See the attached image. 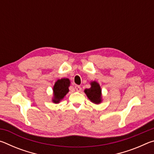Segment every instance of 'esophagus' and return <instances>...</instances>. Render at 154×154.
<instances>
[{
	"label": "esophagus",
	"instance_id": "esophagus-1",
	"mask_svg": "<svg viewBox=\"0 0 154 154\" xmlns=\"http://www.w3.org/2000/svg\"><path fill=\"white\" fill-rule=\"evenodd\" d=\"M75 89L76 90V91H77V92H81V90H82V88H81L79 85H76L75 86Z\"/></svg>",
	"mask_w": 154,
	"mask_h": 154
}]
</instances>
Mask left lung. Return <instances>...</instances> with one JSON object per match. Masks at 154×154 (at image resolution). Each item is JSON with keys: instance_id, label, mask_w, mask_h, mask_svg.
Returning <instances> with one entry per match:
<instances>
[{"instance_id": "obj_1", "label": "left lung", "mask_w": 154, "mask_h": 154, "mask_svg": "<svg viewBox=\"0 0 154 154\" xmlns=\"http://www.w3.org/2000/svg\"><path fill=\"white\" fill-rule=\"evenodd\" d=\"M90 88L84 90L85 94L92 103L96 105L100 104L103 101V96L100 84L96 81H94L90 82Z\"/></svg>"}]
</instances>
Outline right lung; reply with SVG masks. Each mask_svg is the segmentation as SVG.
Listing matches in <instances>:
<instances>
[{
  "label": "right lung",
  "mask_w": 154,
  "mask_h": 154,
  "mask_svg": "<svg viewBox=\"0 0 154 154\" xmlns=\"http://www.w3.org/2000/svg\"><path fill=\"white\" fill-rule=\"evenodd\" d=\"M70 84H71V82L68 78H62V79L57 80L53 87L52 102L55 104L60 103L66 95V94L69 92V88Z\"/></svg>",
  "instance_id": "obj_1"
}]
</instances>
